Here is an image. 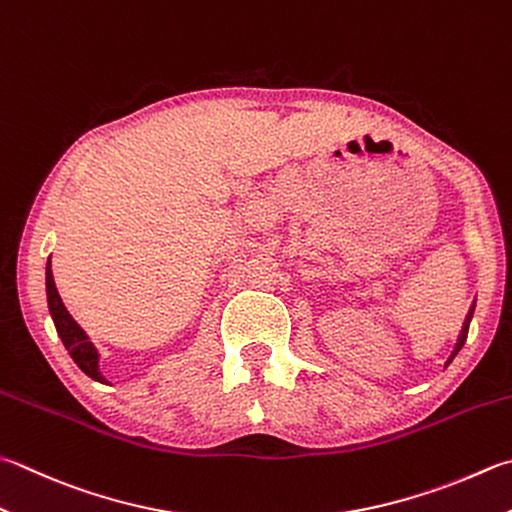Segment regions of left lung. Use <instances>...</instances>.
<instances>
[{
  "instance_id": "obj_1",
  "label": "left lung",
  "mask_w": 512,
  "mask_h": 512,
  "mask_svg": "<svg viewBox=\"0 0 512 512\" xmlns=\"http://www.w3.org/2000/svg\"><path fill=\"white\" fill-rule=\"evenodd\" d=\"M472 314H475V303H472V307H470V310H468V316H466V321H464V327H461V332H459V339H457V343H455V350H452V354H450L448 363H452V359H455V356L459 354L461 347H464L466 339H468V327H470V321H472ZM448 363H446V365H448Z\"/></svg>"
}]
</instances>
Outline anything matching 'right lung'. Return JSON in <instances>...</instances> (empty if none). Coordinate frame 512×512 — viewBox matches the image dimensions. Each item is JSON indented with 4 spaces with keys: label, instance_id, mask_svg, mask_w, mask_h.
I'll list each match as a JSON object with an SVG mask.
<instances>
[{
    "label": "right lung",
    "instance_id": "add662e5",
    "mask_svg": "<svg viewBox=\"0 0 512 512\" xmlns=\"http://www.w3.org/2000/svg\"><path fill=\"white\" fill-rule=\"evenodd\" d=\"M46 298H48V312L53 316L55 330L60 334L66 350H69L71 359L77 363L86 376H91L93 381L106 383V379L100 372V354L95 350V345L89 341V336L82 330L80 325L75 323V318L66 310L60 294H57V287L53 281V269H51V258L46 263Z\"/></svg>",
    "mask_w": 512,
    "mask_h": 512
}]
</instances>
